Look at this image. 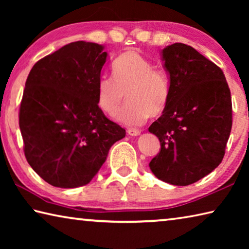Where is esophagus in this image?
Listing matches in <instances>:
<instances>
[{
	"label": "esophagus",
	"mask_w": 249,
	"mask_h": 249,
	"mask_svg": "<svg viewBox=\"0 0 249 249\" xmlns=\"http://www.w3.org/2000/svg\"><path fill=\"white\" fill-rule=\"evenodd\" d=\"M127 134L129 135V136L135 137V136H138V135H141V130L134 129V128H129V129H127Z\"/></svg>",
	"instance_id": "1"
}]
</instances>
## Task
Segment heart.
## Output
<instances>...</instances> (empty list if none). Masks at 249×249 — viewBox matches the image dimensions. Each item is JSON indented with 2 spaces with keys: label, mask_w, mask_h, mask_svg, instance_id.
Returning <instances> with one entry per match:
<instances>
[{
  "label": "heart",
  "mask_w": 249,
  "mask_h": 249,
  "mask_svg": "<svg viewBox=\"0 0 249 249\" xmlns=\"http://www.w3.org/2000/svg\"><path fill=\"white\" fill-rule=\"evenodd\" d=\"M112 72L113 78L102 77L96 84V101L105 114H116L125 93L129 103L116 115L122 124L142 125L149 115L158 116L165 111L170 99V79L141 52L129 49L120 54Z\"/></svg>",
  "instance_id": "obj_1"
}]
</instances>
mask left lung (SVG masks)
<instances>
[{
    "mask_svg": "<svg viewBox=\"0 0 249 249\" xmlns=\"http://www.w3.org/2000/svg\"><path fill=\"white\" fill-rule=\"evenodd\" d=\"M161 58L171 92L162 115L148 128L161 146L149 167L167 183L189 185L224 157L231 129V91L221 68L191 46H167Z\"/></svg>",
    "mask_w": 249,
    "mask_h": 249,
    "instance_id": "left-lung-1",
    "label": "left lung"
}]
</instances>
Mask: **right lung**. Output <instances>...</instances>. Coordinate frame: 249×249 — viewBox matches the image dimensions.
I'll return each mask as SVG.
<instances>
[{"instance_id":"1","label":"right lung","mask_w":249,"mask_h":249,"mask_svg":"<svg viewBox=\"0 0 249 249\" xmlns=\"http://www.w3.org/2000/svg\"><path fill=\"white\" fill-rule=\"evenodd\" d=\"M104 46L80 40L37 61L19 107L29 166L57 188L86 185L125 129L99 107L96 84L107 62Z\"/></svg>"}]
</instances>
